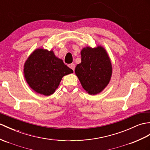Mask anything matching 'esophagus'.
Here are the masks:
<instances>
[{"label":"esophagus","mask_w":150,"mask_h":150,"mask_svg":"<svg viewBox=\"0 0 150 150\" xmlns=\"http://www.w3.org/2000/svg\"><path fill=\"white\" fill-rule=\"evenodd\" d=\"M68 67H69V68H70L71 69H73V70H75V64H69L68 65Z\"/></svg>","instance_id":"esophagus-1"}]
</instances>
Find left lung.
I'll list each match as a JSON object with an SVG mask.
<instances>
[{
    "label": "left lung",
    "mask_w": 150,
    "mask_h": 150,
    "mask_svg": "<svg viewBox=\"0 0 150 150\" xmlns=\"http://www.w3.org/2000/svg\"><path fill=\"white\" fill-rule=\"evenodd\" d=\"M81 62L76 65L75 74L82 88L89 95L100 93L109 83L112 64L104 48L86 47L81 51Z\"/></svg>",
    "instance_id": "obj_1"
}]
</instances>
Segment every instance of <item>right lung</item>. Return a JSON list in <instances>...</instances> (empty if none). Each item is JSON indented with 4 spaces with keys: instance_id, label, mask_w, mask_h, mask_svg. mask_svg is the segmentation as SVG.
Here are the masks:
<instances>
[{
    "instance_id": "1",
    "label": "right lung",
    "mask_w": 150,
    "mask_h": 150,
    "mask_svg": "<svg viewBox=\"0 0 150 150\" xmlns=\"http://www.w3.org/2000/svg\"><path fill=\"white\" fill-rule=\"evenodd\" d=\"M24 76L28 84L36 93L45 96L53 94L62 76L74 71L52 50L36 49L24 64Z\"/></svg>"
}]
</instances>
